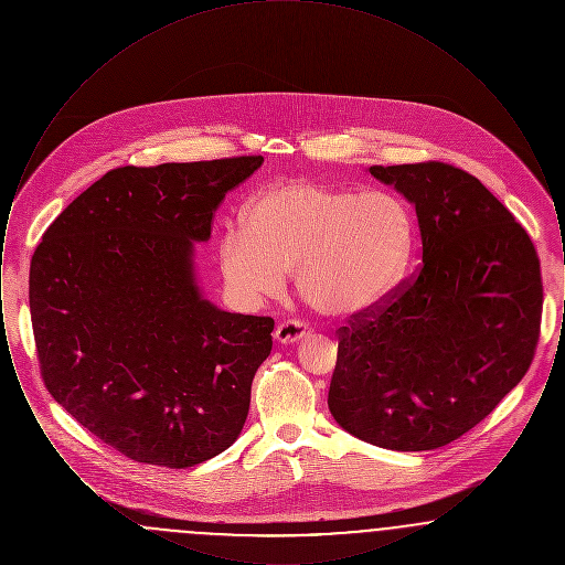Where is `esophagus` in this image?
Returning <instances> with one entry per match:
<instances>
[{
  "label": "esophagus",
  "mask_w": 565,
  "mask_h": 565,
  "mask_svg": "<svg viewBox=\"0 0 565 565\" xmlns=\"http://www.w3.org/2000/svg\"><path fill=\"white\" fill-rule=\"evenodd\" d=\"M309 334V326L302 322H296V320H288V322H281L275 328V341L281 343V345H290L300 341L302 337Z\"/></svg>",
  "instance_id": "obj_1"
}]
</instances>
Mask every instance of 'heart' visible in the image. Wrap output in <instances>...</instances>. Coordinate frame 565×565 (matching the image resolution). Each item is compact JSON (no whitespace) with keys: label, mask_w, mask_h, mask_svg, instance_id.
I'll return each instance as SVG.
<instances>
[{"label":"heart","mask_w":565,"mask_h":565,"mask_svg":"<svg viewBox=\"0 0 565 565\" xmlns=\"http://www.w3.org/2000/svg\"><path fill=\"white\" fill-rule=\"evenodd\" d=\"M413 247V215L392 192H358L322 182H288L256 194L242 231L217 245L235 295L275 296L296 273L302 300L323 318L371 313L403 279Z\"/></svg>","instance_id":"heart-1"}]
</instances>
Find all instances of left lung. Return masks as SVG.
I'll return each mask as SVG.
<instances>
[{
	"mask_svg": "<svg viewBox=\"0 0 565 565\" xmlns=\"http://www.w3.org/2000/svg\"><path fill=\"white\" fill-rule=\"evenodd\" d=\"M415 205L422 265L339 328L328 408L392 451H430L472 430L527 373L542 318L536 247L483 184L447 162L375 164Z\"/></svg>",
	"mask_w": 565,
	"mask_h": 565,
	"instance_id": "8db88e82",
	"label": "left lung"
}]
</instances>
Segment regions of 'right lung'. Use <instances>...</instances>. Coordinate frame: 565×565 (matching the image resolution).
<instances>
[{"instance_id": "1", "label": "right lung", "mask_w": 565, "mask_h": 565, "mask_svg": "<svg viewBox=\"0 0 565 565\" xmlns=\"http://www.w3.org/2000/svg\"><path fill=\"white\" fill-rule=\"evenodd\" d=\"M263 161L111 169L33 252L29 309L44 385L135 461L189 468L243 430L275 322L203 298L192 256L226 192Z\"/></svg>"}]
</instances>
